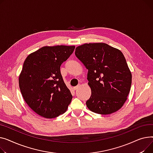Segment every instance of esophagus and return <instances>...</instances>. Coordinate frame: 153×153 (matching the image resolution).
Masks as SVG:
<instances>
[{
  "label": "esophagus",
  "instance_id": "esophagus-1",
  "mask_svg": "<svg viewBox=\"0 0 153 153\" xmlns=\"http://www.w3.org/2000/svg\"><path fill=\"white\" fill-rule=\"evenodd\" d=\"M79 85H78V86H75V87H74V90H76L77 89H78V88H79Z\"/></svg>",
  "mask_w": 153,
  "mask_h": 153
}]
</instances>
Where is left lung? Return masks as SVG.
<instances>
[{
    "mask_svg": "<svg viewBox=\"0 0 153 153\" xmlns=\"http://www.w3.org/2000/svg\"><path fill=\"white\" fill-rule=\"evenodd\" d=\"M76 57L88 70L91 90L86 106L102 115L119 111L127 100L131 73L122 52L102 42L86 43L75 49Z\"/></svg>",
    "mask_w": 153,
    "mask_h": 153,
    "instance_id": "8db88e82",
    "label": "left lung"
}]
</instances>
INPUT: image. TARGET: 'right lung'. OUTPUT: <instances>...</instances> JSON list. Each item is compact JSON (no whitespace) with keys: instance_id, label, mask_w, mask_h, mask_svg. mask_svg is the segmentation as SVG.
I'll use <instances>...</instances> for the list:
<instances>
[{"instance_id":"obj_1","label":"right lung","mask_w":153,"mask_h":153,"mask_svg":"<svg viewBox=\"0 0 153 153\" xmlns=\"http://www.w3.org/2000/svg\"><path fill=\"white\" fill-rule=\"evenodd\" d=\"M75 46H44L25 59L19 75V87L26 103L39 115L52 119L67 110L72 95L65 85L60 67Z\"/></svg>"}]
</instances>
